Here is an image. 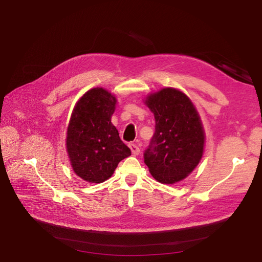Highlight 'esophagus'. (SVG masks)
Wrapping results in <instances>:
<instances>
[{"mask_svg":"<svg viewBox=\"0 0 262 262\" xmlns=\"http://www.w3.org/2000/svg\"><path fill=\"white\" fill-rule=\"evenodd\" d=\"M129 148H130V150H132V153H133V155H139V153H140V148H139V146L137 145V144H135V143H130L129 144Z\"/></svg>","mask_w":262,"mask_h":262,"instance_id":"esophagus-1","label":"esophagus"}]
</instances>
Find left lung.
<instances>
[{"label": "left lung", "mask_w": 262, "mask_h": 262, "mask_svg": "<svg viewBox=\"0 0 262 262\" xmlns=\"http://www.w3.org/2000/svg\"><path fill=\"white\" fill-rule=\"evenodd\" d=\"M145 104L155 117V133L144 150V163L156 181L174 184L198 166L205 136L196 109L183 92L164 88Z\"/></svg>", "instance_id": "8db88e82"}]
</instances>
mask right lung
<instances>
[{
	"label": "right lung",
	"mask_w": 262,
	"mask_h": 262,
	"mask_svg": "<svg viewBox=\"0 0 262 262\" xmlns=\"http://www.w3.org/2000/svg\"><path fill=\"white\" fill-rule=\"evenodd\" d=\"M117 100L103 88L87 91L77 102L67 132V150L74 172L88 183H103L130 155L112 116Z\"/></svg>",
	"instance_id": "1"
}]
</instances>
